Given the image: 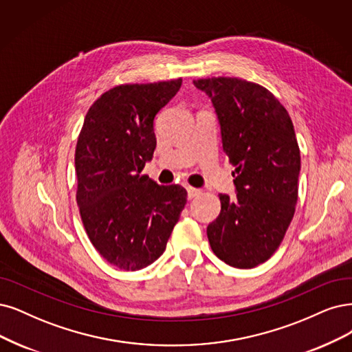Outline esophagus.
<instances>
[{
	"label": "esophagus",
	"mask_w": 352,
	"mask_h": 352,
	"mask_svg": "<svg viewBox=\"0 0 352 352\" xmlns=\"http://www.w3.org/2000/svg\"><path fill=\"white\" fill-rule=\"evenodd\" d=\"M200 192H201V191H200L199 188H194V187H190V186H187V196H188V199H194V197H197Z\"/></svg>",
	"instance_id": "34e87169"
}]
</instances>
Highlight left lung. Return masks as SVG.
<instances>
[{
    "label": "left lung",
    "mask_w": 352,
    "mask_h": 352,
    "mask_svg": "<svg viewBox=\"0 0 352 352\" xmlns=\"http://www.w3.org/2000/svg\"><path fill=\"white\" fill-rule=\"evenodd\" d=\"M209 96L223 151L235 165L236 197L219 194L222 210L207 226L216 256L254 268L277 251L294 216L300 151L294 126L270 91L239 78L192 81Z\"/></svg>",
    "instance_id": "8db88e82"
}]
</instances>
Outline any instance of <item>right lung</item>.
I'll return each instance as SVG.
<instances>
[{
	"label": "right lung",
	"instance_id": "add662e5",
	"mask_svg": "<svg viewBox=\"0 0 352 352\" xmlns=\"http://www.w3.org/2000/svg\"><path fill=\"white\" fill-rule=\"evenodd\" d=\"M183 80L124 84L89 107L75 149L76 203L100 255L124 271L158 259L187 203L184 187L158 186L142 169L156 146L153 120Z\"/></svg>",
	"mask_w": 352,
	"mask_h": 352
}]
</instances>
